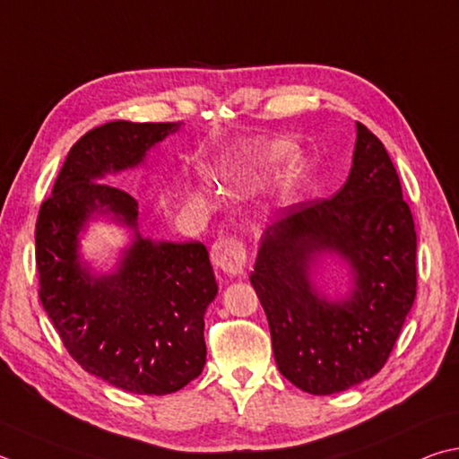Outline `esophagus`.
Masks as SVG:
<instances>
[{
  "mask_svg": "<svg viewBox=\"0 0 459 459\" xmlns=\"http://www.w3.org/2000/svg\"><path fill=\"white\" fill-rule=\"evenodd\" d=\"M211 261L224 274H240L247 264L245 245L238 238L222 237L211 248Z\"/></svg>",
  "mask_w": 459,
  "mask_h": 459,
  "instance_id": "34e87169",
  "label": "esophagus"
}]
</instances>
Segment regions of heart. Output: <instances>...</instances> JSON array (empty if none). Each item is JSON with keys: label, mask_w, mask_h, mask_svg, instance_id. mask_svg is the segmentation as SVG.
Here are the masks:
<instances>
[{"label": "heart", "mask_w": 459, "mask_h": 459, "mask_svg": "<svg viewBox=\"0 0 459 459\" xmlns=\"http://www.w3.org/2000/svg\"><path fill=\"white\" fill-rule=\"evenodd\" d=\"M282 162L287 164L279 177L277 195L287 196L305 170V158L295 152L293 144L287 140H261V143L247 146L238 154L237 177L240 180H253L277 169Z\"/></svg>", "instance_id": "obj_1"}]
</instances>
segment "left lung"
<instances>
[{"label":"left lung","mask_w":459,"mask_h":459,"mask_svg":"<svg viewBox=\"0 0 459 459\" xmlns=\"http://www.w3.org/2000/svg\"><path fill=\"white\" fill-rule=\"evenodd\" d=\"M355 126L343 188L329 201L282 208L263 232L251 273L279 371L313 395L339 394L381 371L418 287V237L395 166L373 132ZM327 254L350 271L339 298L314 281Z\"/></svg>","instance_id":"obj_1"}]
</instances>
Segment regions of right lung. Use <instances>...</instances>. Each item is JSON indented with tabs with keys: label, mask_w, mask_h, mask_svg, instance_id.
<instances>
[{
	"label": "right lung",
	"mask_w": 459,
	"mask_h": 459,
	"mask_svg": "<svg viewBox=\"0 0 459 459\" xmlns=\"http://www.w3.org/2000/svg\"><path fill=\"white\" fill-rule=\"evenodd\" d=\"M180 126L118 120L90 130L65 156L36 224L39 299L65 349L82 369L138 395L174 394L203 373L204 313L219 285L203 243L143 237L138 203L100 180L144 164ZM96 218L131 230L110 272L81 255Z\"/></svg>",
	"instance_id": "add662e5"
}]
</instances>
